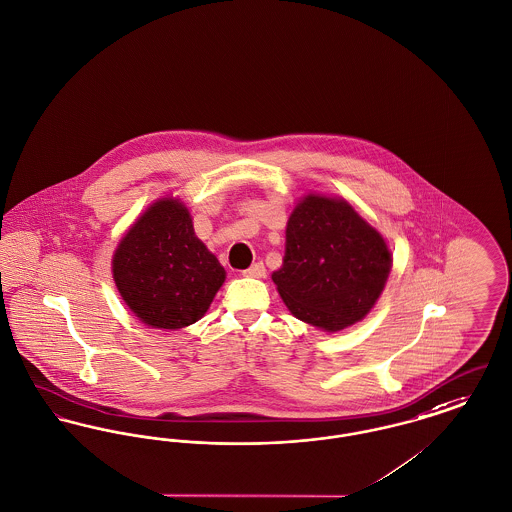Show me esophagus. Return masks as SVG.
<instances>
[{"mask_svg":"<svg viewBox=\"0 0 512 512\" xmlns=\"http://www.w3.org/2000/svg\"><path fill=\"white\" fill-rule=\"evenodd\" d=\"M241 274H243V276H249V278H265L267 269H265L263 263H255V265H251L249 269H245Z\"/></svg>","mask_w":512,"mask_h":512,"instance_id":"34e87169","label":"esophagus"}]
</instances>
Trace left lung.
Wrapping results in <instances>:
<instances>
[{
	"mask_svg": "<svg viewBox=\"0 0 512 512\" xmlns=\"http://www.w3.org/2000/svg\"><path fill=\"white\" fill-rule=\"evenodd\" d=\"M381 234L342 199L307 195L286 226V253L272 280L288 309L323 331L363 319L391 272Z\"/></svg>",
	"mask_w": 512,
	"mask_h": 512,
	"instance_id": "1",
	"label": "left lung"
}]
</instances>
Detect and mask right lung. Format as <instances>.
<instances>
[{"label":"right lung","mask_w":512,"mask_h":512,"mask_svg":"<svg viewBox=\"0 0 512 512\" xmlns=\"http://www.w3.org/2000/svg\"><path fill=\"white\" fill-rule=\"evenodd\" d=\"M112 271L123 301L152 329H183L199 321L226 278L176 199L156 201L131 226Z\"/></svg>","instance_id":"right-lung-1"}]
</instances>
